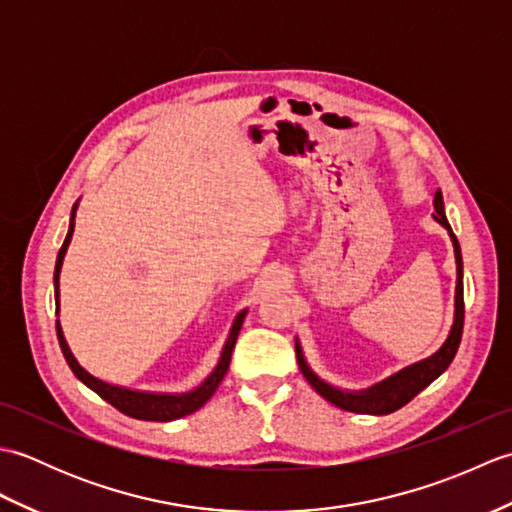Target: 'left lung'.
Wrapping results in <instances>:
<instances>
[{
	"label": "left lung",
	"mask_w": 512,
	"mask_h": 512,
	"mask_svg": "<svg viewBox=\"0 0 512 512\" xmlns=\"http://www.w3.org/2000/svg\"><path fill=\"white\" fill-rule=\"evenodd\" d=\"M433 206H436V220L447 228L453 242V250H455V264H458V286H455V317H453V325L449 332V339L444 341V345L440 350L424 358V361L409 365L402 369V372L389 376L383 383H378L369 389L358 391V394H350V391L336 389L332 385L325 383L317 374L312 372L310 365L303 358L301 345L299 341L295 343L297 350V363L301 367V374L306 376L308 383L312 385V389L317 391L319 396H323L332 405L341 407L345 411H354V413H372V416H385V413L396 411L400 407H405L411 398H416L420 391L431 385L444 369H447L453 361L455 352H458L460 341H462V328H464V284H462V250H460V242L458 237L453 235L451 226L447 222V215H444V202H442V193L436 191V198H433Z\"/></svg>",
	"instance_id": "8db88e82"
}]
</instances>
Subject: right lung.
<instances>
[{
  "label": "right lung",
  "instance_id": "1",
  "mask_svg": "<svg viewBox=\"0 0 512 512\" xmlns=\"http://www.w3.org/2000/svg\"><path fill=\"white\" fill-rule=\"evenodd\" d=\"M74 213H76V204L72 206L68 235H65V242H63L59 255H57V266H54V301H57V312H59V273H61L65 250H68V244H70L72 233H74ZM244 317H246V310H242L235 317L231 334H228V339L224 343L220 363H217V367L213 369L211 376L206 378L198 389L187 391V394H149V391H134V389H127V387L105 383V380H99L96 376H92L90 372H85V369L79 365V361H76V358L72 356L68 343H65V336H63L59 321H57V336H59V345H61V352L65 356V361H68L74 376L79 378L83 385H88L103 400L110 402L112 407H116L118 411L125 413V416H129V418L169 422V420L189 416V413L198 411L204 405V402L215 394V389L220 387L222 378L228 372V363H231V354H233V347H235V341H237V334H239V330H242Z\"/></svg>",
  "mask_w": 512,
  "mask_h": 512
}]
</instances>
